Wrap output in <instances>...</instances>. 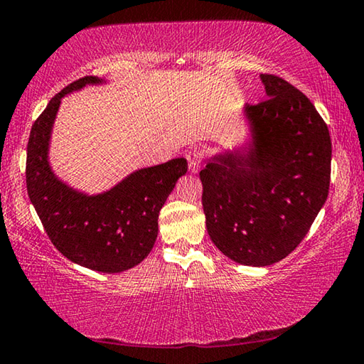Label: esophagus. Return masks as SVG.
Instances as JSON below:
<instances>
[{"instance_id":"esophagus-1","label":"esophagus","mask_w":364,"mask_h":364,"mask_svg":"<svg viewBox=\"0 0 364 364\" xmlns=\"http://www.w3.org/2000/svg\"><path fill=\"white\" fill-rule=\"evenodd\" d=\"M186 158L188 161V169L192 171V172H198V169H200V158H201L200 151L198 150H188L187 154H186Z\"/></svg>"}]
</instances>
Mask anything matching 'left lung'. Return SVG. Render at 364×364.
<instances>
[{
  "instance_id": "obj_1",
  "label": "left lung",
  "mask_w": 364,
  "mask_h": 364,
  "mask_svg": "<svg viewBox=\"0 0 364 364\" xmlns=\"http://www.w3.org/2000/svg\"><path fill=\"white\" fill-rule=\"evenodd\" d=\"M266 100L243 108L248 139L200 171L210 238L243 266H269L299 247L324 206L332 143L311 101L261 74Z\"/></svg>"
}]
</instances>
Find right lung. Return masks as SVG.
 <instances>
[{"instance_id": "1", "label": "right lung", "mask_w": 364, "mask_h": 364, "mask_svg": "<svg viewBox=\"0 0 364 364\" xmlns=\"http://www.w3.org/2000/svg\"><path fill=\"white\" fill-rule=\"evenodd\" d=\"M106 83L87 75L58 93L32 126L27 145V192L48 237L65 258L92 271L116 274L140 264L156 242L158 216L187 159L130 172L114 187L87 193L59 178L50 163L51 132L61 100L85 85Z\"/></svg>"}]
</instances>
